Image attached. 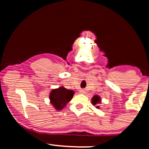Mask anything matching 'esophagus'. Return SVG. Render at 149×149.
<instances>
[{
    "label": "esophagus",
    "instance_id": "34e87169",
    "mask_svg": "<svg viewBox=\"0 0 149 149\" xmlns=\"http://www.w3.org/2000/svg\"><path fill=\"white\" fill-rule=\"evenodd\" d=\"M80 94H84L85 93V90H80Z\"/></svg>",
    "mask_w": 149,
    "mask_h": 149
}]
</instances>
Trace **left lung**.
Returning <instances> with one entry per match:
<instances>
[{"label": "left lung", "mask_w": 149, "mask_h": 149, "mask_svg": "<svg viewBox=\"0 0 149 149\" xmlns=\"http://www.w3.org/2000/svg\"><path fill=\"white\" fill-rule=\"evenodd\" d=\"M92 104H93L94 106H95V105L97 106V104L101 103V98L100 97V96H97V95H95V96L92 97ZM96 108H97V109H99V108H100V107H99V106H97Z\"/></svg>", "instance_id": "obj_1"}]
</instances>
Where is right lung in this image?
<instances>
[{
  "label": "right lung",
  "instance_id": "add662e5",
  "mask_svg": "<svg viewBox=\"0 0 149 149\" xmlns=\"http://www.w3.org/2000/svg\"><path fill=\"white\" fill-rule=\"evenodd\" d=\"M74 91L67 90L64 87L53 89L49 94V100L56 110L59 111L64 109L65 106L72 100Z\"/></svg>",
  "mask_w": 149,
  "mask_h": 149
}]
</instances>
